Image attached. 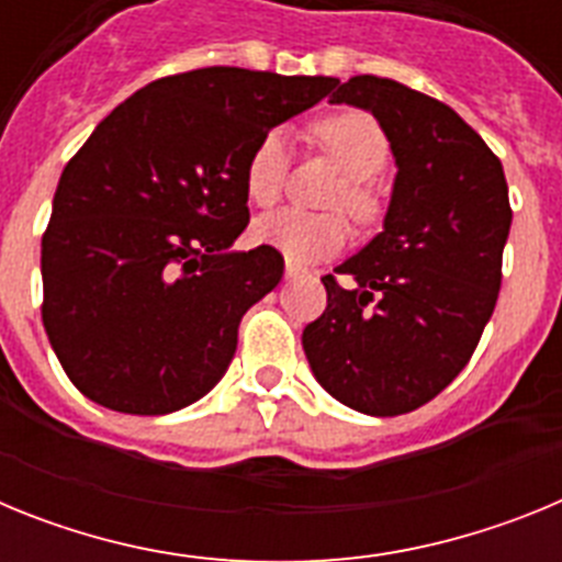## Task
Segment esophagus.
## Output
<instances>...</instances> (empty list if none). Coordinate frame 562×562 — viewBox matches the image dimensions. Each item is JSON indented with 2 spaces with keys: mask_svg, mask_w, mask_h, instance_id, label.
<instances>
[{
  "mask_svg": "<svg viewBox=\"0 0 562 562\" xmlns=\"http://www.w3.org/2000/svg\"><path fill=\"white\" fill-rule=\"evenodd\" d=\"M284 276H286V278H297V276H301V267H297L295 261H290V258H286V270H284Z\"/></svg>",
  "mask_w": 562,
  "mask_h": 562,
  "instance_id": "34e87169",
  "label": "esophagus"
}]
</instances>
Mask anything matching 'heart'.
<instances>
[{
  "label": "heart",
  "instance_id": "b5f03b06",
  "mask_svg": "<svg viewBox=\"0 0 562 562\" xmlns=\"http://www.w3.org/2000/svg\"><path fill=\"white\" fill-rule=\"evenodd\" d=\"M312 137L331 160L337 162L346 180L337 188L335 205L346 207L360 222H371L380 211L374 180L389 166L391 143L380 123L366 112H337L312 126ZM290 168V146L281 132H267L252 146L245 162V191L252 205L272 207L286 186ZM252 236L267 247L284 252L295 265H312L321 258L335 256L349 241V222L340 213H306L278 211L252 225Z\"/></svg>",
  "mask_w": 562,
  "mask_h": 562
}]
</instances>
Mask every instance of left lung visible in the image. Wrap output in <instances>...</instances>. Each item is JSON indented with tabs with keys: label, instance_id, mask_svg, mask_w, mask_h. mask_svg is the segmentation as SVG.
<instances>
[{
	"label": "left lung",
	"instance_id": "obj_1",
	"mask_svg": "<svg viewBox=\"0 0 562 562\" xmlns=\"http://www.w3.org/2000/svg\"><path fill=\"white\" fill-rule=\"evenodd\" d=\"M376 117L396 180L382 233L337 274L326 312L304 329L315 380L369 416H400L459 376L501 290L513 225L504 168L448 103L391 78L355 76L331 92Z\"/></svg>",
	"mask_w": 562,
	"mask_h": 562
}]
</instances>
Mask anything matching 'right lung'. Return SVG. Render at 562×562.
<instances>
[{"label": "right lung", "instance_id": "add662e5", "mask_svg": "<svg viewBox=\"0 0 562 562\" xmlns=\"http://www.w3.org/2000/svg\"><path fill=\"white\" fill-rule=\"evenodd\" d=\"M335 87L205 67L151 81L98 123L42 238L44 329L83 396L162 416L222 380L241 315L284 276L276 247L231 250L250 222L245 162Z\"/></svg>", "mask_w": 562, "mask_h": 562}]
</instances>
